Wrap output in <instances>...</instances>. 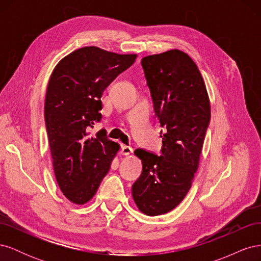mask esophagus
Instances as JSON below:
<instances>
[{"instance_id":"esophagus-1","label":"esophagus","mask_w":261,"mask_h":261,"mask_svg":"<svg viewBox=\"0 0 261 261\" xmlns=\"http://www.w3.org/2000/svg\"><path fill=\"white\" fill-rule=\"evenodd\" d=\"M133 152V148L129 146H122L121 148V154L123 155H128Z\"/></svg>"}]
</instances>
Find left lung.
Instances as JSON below:
<instances>
[{
    "label": "left lung",
    "instance_id": "obj_1",
    "mask_svg": "<svg viewBox=\"0 0 261 261\" xmlns=\"http://www.w3.org/2000/svg\"><path fill=\"white\" fill-rule=\"evenodd\" d=\"M162 138L161 155L136 149L143 172L132 186L138 209L159 216L174 209L192 187L210 122L206 85L195 62L179 50L141 60Z\"/></svg>",
    "mask_w": 261,
    "mask_h": 261
}]
</instances>
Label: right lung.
Wrapping results in <instances>:
<instances>
[{
	"label": "right lung",
	"instance_id": "obj_1",
	"mask_svg": "<svg viewBox=\"0 0 261 261\" xmlns=\"http://www.w3.org/2000/svg\"><path fill=\"white\" fill-rule=\"evenodd\" d=\"M136 54H117L97 46L75 50L53 69L44 102V121L54 174L62 193L76 204L89 201L108 174L120 145L106 129L89 137L100 122L101 97L130 67Z\"/></svg>",
	"mask_w": 261,
	"mask_h": 261
}]
</instances>
